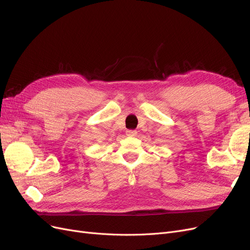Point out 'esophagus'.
I'll list each match as a JSON object with an SVG mask.
<instances>
[{
  "instance_id": "obj_1",
  "label": "esophagus",
  "mask_w": 250,
  "mask_h": 250,
  "mask_svg": "<svg viewBox=\"0 0 250 250\" xmlns=\"http://www.w3.org/2000/svg\"><path fill=\"white\" fill-rule=\"evenodd\" d=\"M126 135L128 137H135L137 135V131H134V129H128V131H126Z\"/></svg>"
}]
</instances>
